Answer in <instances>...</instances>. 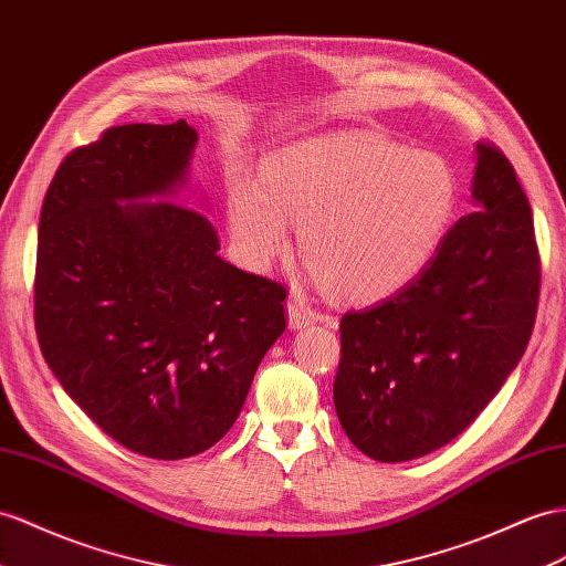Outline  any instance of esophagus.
<instances>
[{"label": "esophagus", "instance_id": "1", "mask_svg": "<svg viewBox=\"0 0 566 566\" xmlns=\"http://www.w3.org/2000/svg\"><path fill=\"white\" fill-rule=\"evenodd\" d=\"M286 315H289V327L298 329V327H306L315 323V313L311 311V306L303 298L292 296L286 301Z\"/></svg>", "mask_w": 566, "mask_h": 566}]
</instances>
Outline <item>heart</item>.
Masks as SVG:
<instances>
[{
	"label": "heart",
	"instance_id": "1",
	"mask_svg": "<svg viewBox=\"0 0 566 566\" xmlns=\"http://www.w3.org/2000/svg\"><path fill=\"white\" fill-rule=\"evenodd\" d=\"M457 202L454 171L440 155L401 148L368 132L286 145L263 177L229 188L227 220L241 260L265 270L292 245L342 301L399 292L438 251Z\"/></svg>",
	"mask_w": 566,
	"mask_h": 566
}]
</instances>
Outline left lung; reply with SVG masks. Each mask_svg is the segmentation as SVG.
<instances>
[{
    "mask_svg": "<svg viewBox=\"0 0 566 566\" xmlns=\"http://www.w3.org/2000/svg\"><path fill=\"white\" fill-rule=\"evenodd\" d=\"M475 210L399 294L339 323L335 409L375 461H411L467 430L516 368L541 294L533 214L510 159L475 145Z\"/></svg>",
    "mask_w": 566,
    "mask_h": 566,
    "instance_id": "left-lung-1",
    "label": "left lung"
}]
</instances>
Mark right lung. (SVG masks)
I'll return each instance as SVG.
<instances>
[{"label":"right lung","mask_w":566,"mask_h":566,"mask_svg":"<svg viewBox=\"0 0 566 566\" xmlns=\"http://www.w3.org/2000/svg\"><path fill=\"white\" fill-rule=\"evenodd\" d=\"M196 128L112 126L64 157L38 229L35 329L64 392L150 459L220 442L286 327V289L217 255L202 212L169 198Z\"/></svg>","instance_id":"add662e5"}]
</instances>
